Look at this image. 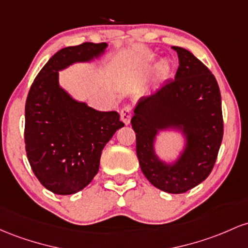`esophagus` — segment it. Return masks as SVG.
Wrapping results in <instances>:
<instances>
[{
  "instance_id": "esophagus-1",
  "label": "esophagus",
  "mask_w": 248,
  "mask_h": 248,
  "mask_svg": "<svg viewBox=\"0 0 248 248\" xmlns=\"http://www.w3.org/2000/svg\"><path fill=\"white\" fill-rule=\"evenodd\" d=\"M131 116H132L131 108H130L129 105H126V107H124L123 109H122L121 118H122V122H123L125 125H127L130 123V121H131Z\"/></svg>"
}]
</instances>
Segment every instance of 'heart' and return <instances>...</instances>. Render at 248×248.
Here are the masks:
<instances>
[{"instance_id":"b5f03b06","label":"heart","mask_w":248,"mask_h":248,"mask_svg":"<svg viewBox=\"0 0 248 248\" xmlns=\"http://www.w3.org/2000/svg\"><path fill=\"white\" fill-rule=\"evenodd\" d=\"M168 71H169L168 62H165V61L160 62L159 65H158V74H159V76H165V75L168 74Z\"/></svg>"}]
</instances>
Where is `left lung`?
<instances>
[{
  "mask_svg": "<svg viewBox=\"0 0 248 248\" xmlns=\"http://www.w3.org/2000/svg\"><path fill=\"white\" fill-rule=\"evenodd\" d=\"M179 66L173 80L141 97L131 119L141 171L152 185L168 193H184L212 171L222 140L224 124L218 83L188 50L172 46ZM179 133L183 147L173 160L156 154L161 133Z\"/></svg>",
  "mask_w": 248,
  "mask_h": 248,
  "instance_id": "8db88e82",
  "label": "left lung"
}]
</instances>
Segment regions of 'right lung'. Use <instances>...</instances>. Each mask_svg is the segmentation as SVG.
<instances>
[{
  "label": "right lung",
  "mask_w": 248,
  "mask_h": 248,
  "mask_svg": "<svg viewBox=\"0 0 248 248\" xmlns=\"http://www.w3.org/2000/svg\"><path fill=\"white\" fill-rule=\"evenodd\" d=\"M107 43H83L57 51L38 72L26 103V151L32 172L46 190L68 196L88 186L99 169L104 146L124 126L117 111H98L75 99L58 72L90 63Z\"/></svg>",
  "instance_id": "right-lung-1"
}]
</instances>
